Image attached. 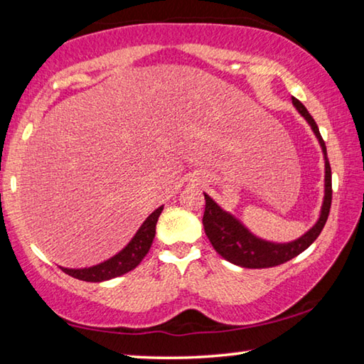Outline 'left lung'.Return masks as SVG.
<instances>
[{"label": "left lung", "instance_id": "obj_1", "mask_svg": "<svg viewBox=\"0 0 364 364\" xmlns=\"http://www.w3.org/2000/svg\"><path fill=\"white\" fill-rule=\"evenodd\" d=\"M294 106L299 109V112L305 117L306 122L310 123L313 132H315L316 138L321 143L324 159H326V196L324 204L321 208V217H319L318 223L308 231L305 236H301L297 241L291 244H271L267 241H262L245 230V228L239 223L236 218H232L230 213L221 210V208L215 204V202L205 196V212L202 223H204V230L212 242L213 249L218 254L226 258L228 262L244 268H271L278 267V264L286 263L292 260L294 257L301 254L305 249L315 242V239L323 231V228L328 221L331 202H332V175H331V165L328 160V152H326V144L321 138V133L318 130V125L313 117L308 112L306 107L299 100L292 97Z\"/></svg>", "mask_w": 364, "mask_h": 364}]
</instances>
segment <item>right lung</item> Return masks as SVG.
I'll use <instances>...</instances> for the list:
<instances>
[{"label": "right lung", "mask_w": 364, "mask_h": 364, "mask_svg": "<svg viewBox=\"0 0 364 364\" xmlns=\"http://www.w3.org/2000/svg\"><path fill=\"white\" fill-rule=\"evenodd\" d=\"M162 210H164V205L159 207L157 210H154L149 217H147L144 223L141 225L136 236L132 239L130 244H128L120 254L109 258L107 262L96 264V267H91V268H85V269H67V268H60V269L69 276H72V278L86 281V282L107 281L134 269L151 249L154 236H156L157 220L160 217V213H162Z\"/></svg>", "instance_id": "add662e5"}]
</instances>
